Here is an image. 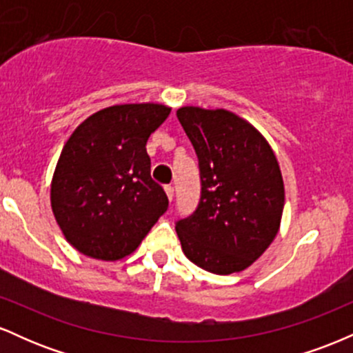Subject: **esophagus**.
Masks as SVG:
<instances>
[{
  "label": "esophagus",
  "mask_w": 353,
  "mask_h": 353,
  "mask_svg": "<svg viewBox=\"0 0 353 353\" xmlns=\"http://www.w3.org/2000/svg\"><path fill=\"white\" fill-rule=\"evenodd\" d=\"M164 190H165V194H168V199L172 201V197H174V188H172V185H165Z\"/></svg>",
  "instance_id": "obj_1"
}]
</instances>
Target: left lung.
<instances>
[{
    "instance_id": "left-lung-1",
    "label": "left lung",
    "mask_w": 353,
    "mask_h": 353,
    "mask_svg": "<svg viewBox=\"0 0 353 353\" xmlns=\"http://www.w3.org/2000/svg\"><path fill=\"white\" fill-rule=\"evenodd\" d=\"M176 114L201 171L197 209L176 224L182 250L208 272H241L281 228L285 192L277 157L265 137L234 112L184 106Z\"/></svg>"
}]
</instances>
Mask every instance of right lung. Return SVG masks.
I'll return each instance as SVG.
<instances>
[{
  "label": "right lung",
  "instance_id": "add662e5",
  "mask_svg": "<svg viewBox=\"0 0 353 353\" xmlns=\"http://www.w3.org/2000/svg\"><path fill=\"white\" fill-rule=\"evenodd\" d=\"M169 112L154 103L101 109L64 144L52 174L51 208L81 254L119 261L168 210L164 189L151 179L145 144Z\"/></svg>",
  "mask_w": 353,
  "mask_h": 353
}]
</instances>
